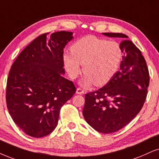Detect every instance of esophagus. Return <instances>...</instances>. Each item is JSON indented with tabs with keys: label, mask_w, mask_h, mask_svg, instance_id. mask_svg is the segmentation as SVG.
Returning <instances> with one entry per match:
<instances>
[{
	"label": "esophagus",
	"mask_w": 159,
	"mask_h": 159,
	"mask_svg": "<svg viewBox=\"0 0 159 159\" xmlns=\"http://www.w3.org/2000/svg\"><path fill=\"white\" fill-rule=\"evenodd\" d=\"M76 93L78 94H82L84 93V91L81 89V88L78 87L77 88V90H76Z\"/></svg>",
	"instance_id": "esophagus-1"
}]
</instances>
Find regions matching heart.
<instances>
[{
	"label": "heart",
	"mask_w": 159,
	"mask_h": 159,
	"mask_svg": "<svg viewBox=\"0 0 159 159\" xmlns=\"http://www.w3.org/2000/svg\"><path fill=\"white\" fill-rule=\"evenodd\" d=\"M71 53H65L64 63L70 77L75 79L81 73V66L85 74L81 84L88 86L105 85L117 71L122 59V51L115 41L86 36L75 42Z\"/></svg>",
	"instance_id": "1"
}]
</instances>
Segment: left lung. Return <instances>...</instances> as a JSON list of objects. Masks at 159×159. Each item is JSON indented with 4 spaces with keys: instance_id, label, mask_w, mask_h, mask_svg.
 <instances>
[{
    "instance_id": "obj_1",
    "label": "left lung",
    "mask_w": 159,
    "mask_h": 159,
    "mask_svg": "<svg viewBox=\"0 0 159 159\" xmlns=\"http://www.w3.org/2000/svg\"><path fill=\"white\" fill-rule=\"evenodd\" d=\"M127 38L120 33H103ZM125 55L119 71L103 87L85 94L84 119L100 133L111 134L124 128L137 115L145 102L150 76L145 59L132 42L124 40Z\"/></svg>"
}]
</instances>
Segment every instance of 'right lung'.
Segmentation results:
<instances>
[{
	"mask_svg": "<svg viewBox=\"0 0 159 159\" xmlns=\"http://www.w3.org/2000/svg\"><path fill=\"white\" fill-rule=\"evenodd\" d=\"M45 33L19 54L7 78L6 100L15 123L35 138L49 135L58 124L61 108L76 92L62 76L64 48L73 32Z\"/></svg>",
	"mask_w": 159,
	"mask_h": 159,
	"instance_id": "right-lung-1",
	"label": "right lung"
}]
</instances>
